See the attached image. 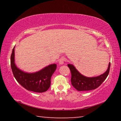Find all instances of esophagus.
Segmentation results:
<instances>
[{"label": "esophagus", "instance_id": "34e87169", "mask_svg": "<svg viewBox=\"0 0 121 121\" xmlns=\"http://www.w3.org/2000/svg\"><path fill=\"white\" fill-rule=\"evenodd\" d=\"M65 61H66V59H65V57H62V58H61L60 59V60H59V64L63 65Z\"/></svg>", "mask_w": 121, "mask_h": 121}]
</instances>
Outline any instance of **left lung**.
<instances>
[{
	"label": "left lung",
	"instance_id": "1",
	"mask_svg": "<svg viewBox=\"0 0 121 121\" xmlns=\"http://www.w3.org/2000/svg\"><path fill=\"white\" fill-rule=\"evenodd\" d=\"M68 67L71 72V84L77 91H84L97 89L103 83L109 74L110 63L109 62L108 68L105 73L99 76L95 77L84 76L76 69L75 67L72 65L68 64Z\"/></svg>",
	"mask_w": 121,
	"mask_h": 121
}]
</instances>
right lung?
I'll list each match as a JSON object with an SVG mask.
<instances>
[{"mask_svg": "<svg viewBox=\"0 0 121 121\" xmlns=\"http://www.w3.org/2000/svg\"><path fill=\"white\" fill-rule=\"evenodd\" d=\"M14 48L15 47L11 56V65L16 80L29 91L39 93L46 91L50 87L51 78L56 70V65H50L35 73H24L17 68L15 65Z\"/></svg>", "mask_w": 121, "mask_h": 121, "instance_id": "add662e5", "label": "right lung"}]
</instances>
